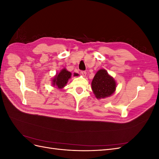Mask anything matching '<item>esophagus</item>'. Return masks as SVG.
<instances>
[{"mask_svg": "<svg viewBox=\"0 0 159 159\" xmlns=\"http://www.w3.org/2000/svg\"><path fill=\"white\" fill-rule=\"evenodd\" d=\"M86 74H87V72H86L85 71H81V75H82L83 76H85L86 75Z\"/></svg>", "mask_w": 159, "mask_h": 159, "instance_id": "34e87169", "label": "esophagus"}]
</instances>
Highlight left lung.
<instances>
[{
	"mask_svg": "<svg viewBox=\"0 0 159 159\" xmlns=\"http://www.w3.org/2000/svg\"><path fill=\"white\" fill-rule=\"evenodd\" d=\"M91 88L97 99L108 98L116 89V81L106 70L101 69L94 76L91 82Z\"/></svg>",
	"mask_w": 159,
	"mask_h": 159,
	"instance_id": "left-lung-1",
	"label": "left lung"
}]
</instances>
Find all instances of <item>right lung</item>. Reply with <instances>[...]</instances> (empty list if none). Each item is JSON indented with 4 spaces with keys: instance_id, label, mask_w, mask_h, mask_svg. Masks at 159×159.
<instances>
[{
    "instance_id": "add662e5",
    "label": "right lung",
    "mask_w": 159,
    "mask_h": 159,
    "mask_svg": "<svg viewBox=\"0 0 159 159\" xmlns=\"http://www.w3.org/2000/svg\"><path fill=\"white\" fill-rule=\"evenodd\" d=\"M79 74L74 73V76H78ZM71 73L67 70L66 68L62 69L60 73L56 74L55 77L52 80V85L56 86L57 88L62 89L67 84L68 80L71 78Z\"/></svg>"
}]
</instances>
